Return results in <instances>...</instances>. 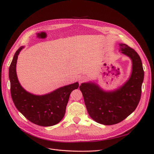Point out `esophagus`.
<instances>
[{
  "label": "esophagus",
  "instance_id": "obj_1",
  "mask_svg": "<svg viewBox=\"0 0 154 154\" xmlns=\"http://www.w3.org/2000/svg\"><path fill=\"white\" fill-rule=\"evenodd\" d=\"M78 80H79V82L80 84H81L85 81H86L87 80V77L84 75H80L78 78Z\"/></svg>",
  "mask_w": 154,
  "mask_h": 154
}]
</instances>
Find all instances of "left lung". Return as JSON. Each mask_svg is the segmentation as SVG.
<instances>
[{
  "instance_id": "left-lung-1",
  "label": "left lung",
  "mask_w": 154,
  "mask_h": 154,
  "mask_svg": "<svg viewBox=\"0 0 154 154\" xmlns=\"http://www.w3.org/2000/svg\"><path fill=\"white\" fill-rule=\"evenodd\" d=\"M121 53L132 60L131 77L117 89L103 91L95 82L82 83L79 87L87 112L95 122L110 125L122 122L135 110L139 103L144 72L140 56L133 48L120 44Z\"/></svg>"
}]
</instances>
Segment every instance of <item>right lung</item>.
<instances>
[{
    "label": "right lung",
    "mask_w": 154,
    "mask_h": 154,
    "mask_svg": "<svg viewBox=\"0 0 154 154\" xmlns=\"http://www.w3.org/2000/svg\"><path fill=\"white\" fill-rule=\"evenodd\" d=\"M23 47L21 46L16 51L9 67L12 100L17 110L31 122L43 127L54 125L63 119L70 94L79 87V83L65 85L42 95L26 91L20 84L16 73L18 55Z\"/></svg>",
    "instance_id": "obj_1"
}]
</instances>
